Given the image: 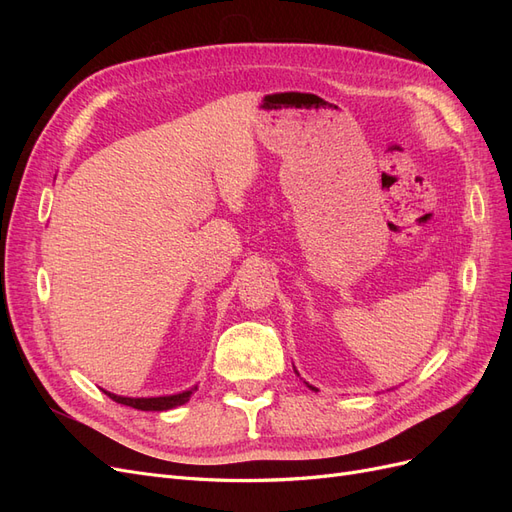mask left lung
Listing matches in <instances>:
<instances>
[{"mask_svg": "<svg viewBox=\"0 0 512 512\" xmlns=\"http://www.w3.org/2000/svg\"><path fill=\"white\" fill-rule=\"evenodd\" d=\"M294 374H297V376H299V371H297V369H294ZM303 384L307 386V389H309V391H314V393H318V389H316V386H312V384H309V382H303Z\"/></svg>", "mask_w": 512, "mask_h": 512, "instance_id": "1", "label": "left lung"}]
</instances>
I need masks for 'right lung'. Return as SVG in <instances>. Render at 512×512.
I'll list each match as a JSON object with an SVG mask.
<instances>
[{
	"mask_svg": "<svg viewBox=\"0 0 512 512\" xmlns=\"http://www.w3.org/2000/svg\"><path fill=\"white\" fill-rule=\"evenodd\" d=\"M194 391H196V386H194V389L181 391V393H175V395H160V397H126V395H115L111 391H104V393L111 397L113 401H117V404H123V406L145 410V412H164V410H170V408L183 406L185 401H190Z\"/></svg>",
	"mask_w": 512,
	"mask_h": 512,
	"instance_id": "1",
	"label": "right lung"
}]
</instances>
